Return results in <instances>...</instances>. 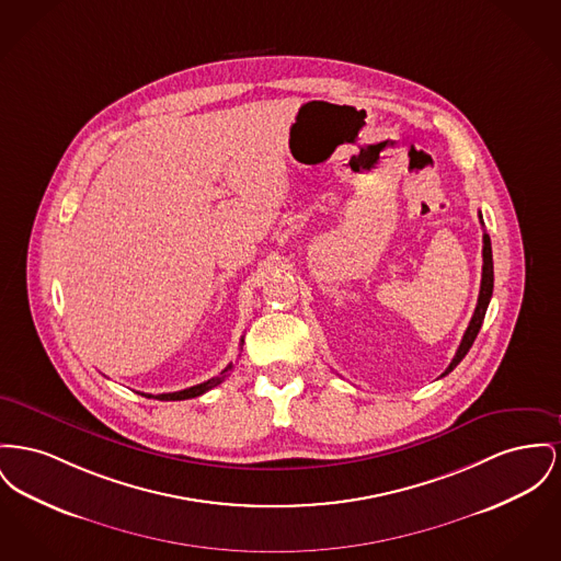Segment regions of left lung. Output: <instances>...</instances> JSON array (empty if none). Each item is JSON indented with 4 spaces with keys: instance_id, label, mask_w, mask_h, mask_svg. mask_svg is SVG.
<instances>
[{
    "instance_id": "obj_1",
    "label": "left lung",
    "mask_w": 561,
    "mask_h": 561,
    "mask_svg": "<svg viewBox=\"0 0 561 561\" xmlns=\"http://www.w3.org/2000/svg\"><path fill=\"white\" fill-rule=\"evenodd\" d=\"M479 218H481V225H483V216H481V214H479ZM492 293H494V259H492V241H490V234H488V232H483V275H481L479 300H477V307H474L472 320H470L468 329H466L463 336H461L460 347H458V352H456L454 360H451V364L447 366V370H445L440 377L449 375V373H451V370L461 363V358L468 354V350L472 347V343H474V339H477V334H479V330H481V324H483V318H485L488 305H490V300H492Z\"/></svg>"
}]
</instances>
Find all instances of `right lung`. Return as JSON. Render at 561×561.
I'll return each mask as SVG.
<instances>
[{
    "label": "right lung",
    "instance_id": "right-lung-1",
    "mask_svg": "<svg viewBox=\"0 0 561 561\" xmlns=\"http://www.w3.org/2000/svg\"><path fill=\"white\" fill-rule=\"evenodd\" d=\"M241 350H243V336H241ZM232 363L218 375V377H211V379H207V381H203V383H198V386H193V388H186V390H180V392H169V394H141L146 396V398H159V400H186V398H197V396L205 394L207 390H211V388H216V386H220L229 375H231Z\"/></svg>",
    "mask_w": 561,
    "mask_h": 561
}]
</instances>
